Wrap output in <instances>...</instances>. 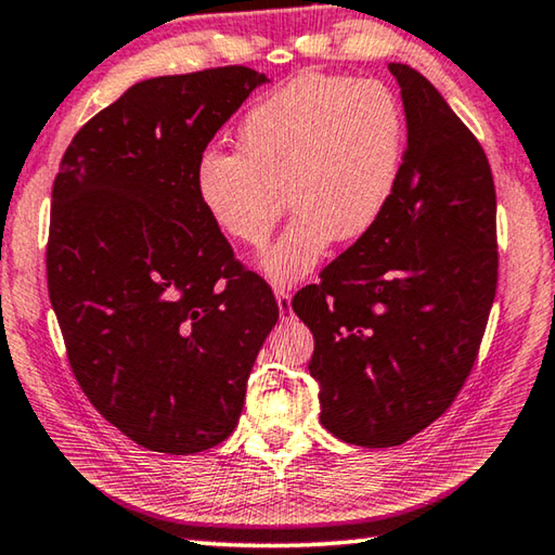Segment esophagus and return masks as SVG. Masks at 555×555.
I'll return each instance as SVG.
<instances>
[{
	"mask_svg": "<svg viewBox=\"0 0 555 555\" xmlns=\"http://www.w3.org/2000/svg\"><path fill=\"white\" fill-rule=\"evenodd\" d=\"M275 299H278V307H280V317L283 319H293V293H289V287H278L275 289Z\"/></svg>",
	"mask_w": 555,
	"mask_h": 555,
	"instance_id": "esophagus-1",
	"label": "esophagus"
}]
</instances>
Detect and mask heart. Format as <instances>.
<instances>
[{"label":"heart","instance_id":"1","mask_svg":"<svg viewBox=\"0 0 555 555\" xmlns=\"http://www.w3.org/2000/svg\"><path fill=\"white\" fill-rule=\"evenodd\" d=\"M404 155V114L377 80L299 75L268 94L238 129V153L204 149L194 190L223 236L260 248L283 217L297 211L262 253L270 283L309 275L336 238L358 241L390 204Z\"/></svg>","mask_w":555,"mask_h":555}]
</instances>
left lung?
<instances>
[{
  "label": "left lung",
  "mask_w": 555,
  "mask_h": 555,
  "mask_svg": "<svg viewBox=\"0 0 555 555\" xmlns=\"http://www.w3.org/2000/svg\"><path fill=\"white\" fill-rule=\"evenodd\" d=\"M406 151L390 204L322 283L299 289L324 429L400 446L449 410L470 375L498 289V199L478 139L439 90L390 63Z\"/></svg>",
  "instance_id": "1"
}]
</instances>
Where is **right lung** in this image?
Wrapping results in <instances>:
<instances>
[{"mask_svg":"<svg viewBox=\"0 0 555 555\" xmlns=\"http://www.w3.org/2000/svg\"><path fill=\"white\" fill-rule=\"evenodd\" d=\"M268 77L243 65L129 87L92 116L53 182L46 270L87 400L143 449L188 455L236 429L278 322L194 190V165Z\"/></svg>","mask_w":555,"mask_h":555,"instance_id":"obj_1","label":"right lung"}]
</instances>
